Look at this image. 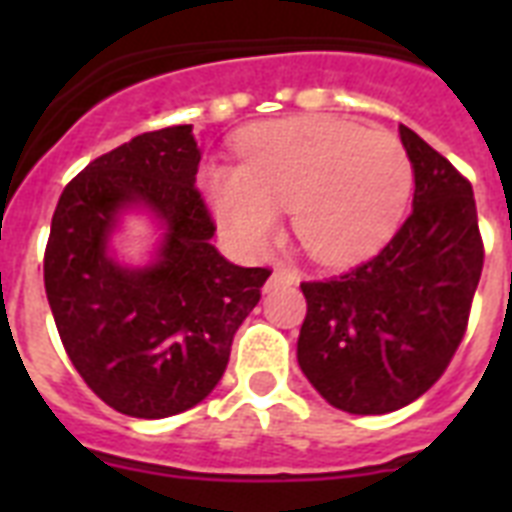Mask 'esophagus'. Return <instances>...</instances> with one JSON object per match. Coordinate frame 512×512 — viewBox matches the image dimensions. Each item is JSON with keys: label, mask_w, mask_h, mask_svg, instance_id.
Wrapping results in <instances>:
<instances>
[{"label": "esophagus", "mask_w": 512, "mask_h": 512, "mask_svg": "<svg viewBox=\"0 0 512 512\" xmlns=\"http://www.w3.org/2000/svg\"><path fill=\"white\" fill-rule=\"evenodd\" d=\"M297 281V276L292 271H289V268H284V265H276V268H273V273H271V279L265 281V292H271V289H276V287H292V284H295Z\"/></svg>", "instance_id": "34e87169"}]
</instances>
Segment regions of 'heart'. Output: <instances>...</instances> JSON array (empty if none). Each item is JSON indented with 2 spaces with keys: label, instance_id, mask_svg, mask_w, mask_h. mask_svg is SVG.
Listing matches in <instances>:
<instances>
[{
  "label": "heart",
  "instance_id": "b5f03b06",
  "mask_svg": "<svg viewBox=\"0 0 512 512\" xmlns=\"http://www.w3.org/2000/svg\"><path fill=\"white\" fill-rule=\"evenodd\" d=\"M241 167L209 164L201 188L223 233L244 252L276 239L284 209L324 265L380 252L412 196V162L396 135L329 114L276 119L244 132Z\"/></svg>",
  "mask_w": 512,
  "mask_h": 512
}]
</instances>
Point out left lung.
Here are the masks:
<instances>
[{
    "instance_id": "obj_1",
    "label": "left lung",
    "mask_w": 512,
    "mask_h": 512,
    "mask_svg": "<svg viewBox=\"0 0 512 512\" xmlns=\"http://www.w3.org/2000/svg\"><path fill=\"white\" fill-rule=\"evenodd\" d=\"M412 215L369 263L300 284L308 303L297 364L321 398L348 414H388L420 398L460 345L484 244L473 188L409 127Z\"/></svg>"
}]
</instances>
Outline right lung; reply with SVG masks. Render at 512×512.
I'll return each mask as SVG.
<instances>
[{
    "label": "right lung",
    "mask_w": 512,
    "mask_h": 512,
    "mask_svg": "<svg viewBox=\"0 0 512 512\" xmlns=\"http://www.w3.org/2000/svg\"><path fill=\"white\" fill-rule=\"evenodd\" d=\"M191 124L143 132L98 156L60 193L44 252V289L82 380L116 412L162 420L201 404L223 377L268 268L228 263L196 191ZM127 214L155 223L146 264L113 241Z\"/></svg>",
    "instance_id": "1"
}]
</instances>
